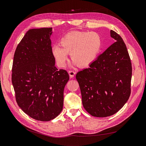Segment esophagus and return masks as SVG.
<instances>
[{
    "mask_svg": "<svg viewBox=\"0 0 146 146\" xmlns=\"http://www.w3.org/2000/svg\"><path fill=\"white\" fill-rule=\"evenodd\" d=\"M68 73H69V75H70V78H73L74 76L75 75L76 72L73 70H70L68 72Z\"/></svg>",
    "mask_w": 146,
    "mask_h": 146,
    "instance_id": "esophagus-1",
    "label": "esophagus"
}]
</instances>
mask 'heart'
Instances as JSON below:
<instances>
[{"label":"heart","instance_id":"heart-1","mask_svg":"<svg viewBox=\"0 0 146 146\" xmlns=\"http://www.w3.org/2000/svg\"><path fill=\"white\" fill-rule=\"evenodd\" d=\"M101 38L95 32H72L63 36L60 45H54L52 53L57 65H66L68 53L74 64L80 66L90 65L98 56L101 47Z\"/></svg>","mask_w":146,"mask_h":146}]
</instances>
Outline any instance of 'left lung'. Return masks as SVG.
Returning <instances> with one entry per match:
<instances>
[{"instance_id":"8db88e82","label":"left lung","mask_w":146,"mask_h":146,"mask_svg":"<svg viewBox=\"0 0 146 146\" xmlns=\"http://www.w3.org/2000/svg\"><path fill=\"white\" fill-rule=\"evenodd\" d=\"M110 36L115 42L76 75L83 106L93 117L116 113L131 94L132 66L128 52L120 36L111 30Z\"/></svg>"}]
</instances>
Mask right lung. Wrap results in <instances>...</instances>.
I'll return each instance as SVG.
<instances>
[{
	"label": "right lung",
	"mask_w": 146,
	"mask_h": 146,
	"mask_svg": "<svg viewBox=\"0 0 146 146\" xmlns=\"http://www.w3.org/2000/svg\"><path fill=\"white\" fill-rule=\"evenodd\" d=\"M52 28L29 29L15 52L12 82L16 101L31 118L41 121L60 113L63 91L69 80L65 70H58L52 53Z\"/></svg>",
	"instance_id": "right-lung-1"
}]
</instances>
